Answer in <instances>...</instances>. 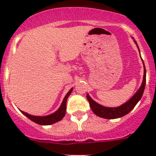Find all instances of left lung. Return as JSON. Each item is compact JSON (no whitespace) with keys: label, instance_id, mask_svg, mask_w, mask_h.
Masks as SVG:
<instances>
[{"label":"left lung","instance_id":"left-lung-1","mask_svg":"<svg viewBox=\"0 0 156 156\" xmlns=\"http://www.w3.org/2000/svg\"><path fill=\"white\" fill-rule=\"evenodd\" d=\"M132 39L134 41L135 44L137 47L138 50L140 51L139 47H138L137 44H136V41L134 40L133 37ZM143 64H144V78H143L142 84L141 86L140 87L139 89L137 90L135 94H133V97L130 99L129 100H127L126 103H123L121 106H117V107H106V106H103L102 105L99 104L97 102L94 101L90 97L89 94H87V100L89 101L90 106L91 109L94 112V113L95 115H97V116L100 118H103V119H119V118L123 117V116L126 115L127 114H128L133 108L135 107L136 104H137L138 102L140 100L141 97H142L143 94H144V89H145V85H146V68L145 65H144V60L142 59Z\"/></svg>","mask_w":156,"mask_h":156}]
</instances>
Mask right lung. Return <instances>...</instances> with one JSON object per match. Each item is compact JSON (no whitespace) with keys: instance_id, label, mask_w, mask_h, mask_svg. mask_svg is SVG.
<instances>
[{"instance_id":"right-lung-1","label":"right lung","mask_w":156,"mask_h":156,"mask_svg":"<svg viewBox=\"0 0 156 156\" xmlns=\"http://www.w3.org/2000/svg\"><path fill=\"white\" fill-rule=\"evenodd\" d=\"M72 90L73 88H71L69 90V91L66 94V95L64 97L63 100L62 102V104L60 105L59 108L56 110L55 112L52 113V114L48 115L45 116H37V115H30L29 113L21 111V112L23 113L24 115H26L28 119H29L30 120L32 121V122H35L36 124H38L41 125H50L52 124L56 123V122H59L60 120H62L64 118L66 115V101L68 97L70 96V94H72Z\"/></svg>"}]
</instances>
